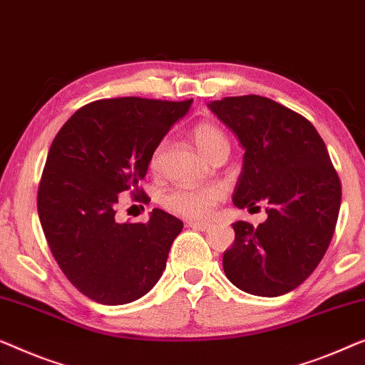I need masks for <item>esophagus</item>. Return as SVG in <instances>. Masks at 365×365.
I'll use <instances>...</instances> for the list:
<instances>
[{"instance_id":"1","label":"esophagus","mask_w":365,"mask_h":365,"mask_svg":"<svg viewBox=\"0 0 365 365\" xmlns=\"http://www.w3.org/2000/svg\"><path fill=\"white\" fill-rule=\"evenodd\" d=\"M187 225L189 227H192V229H197V230H209L210 229V227H212V225H210L209 224V222H195V220H189L187 222Z\"/></svg>"}]
</instances>
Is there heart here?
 I'll use <instances>...</instances> for the list:
<instances>
[{
	"instance_id": "b5f03b06",
	"label": "heart",
	"mask_w": 365,
	"mask_h": 365,
	"mask_svg": "<svg viewBox=\"0 0 365 365\" xmlns=\"http://www.w3.org/2000/svg\"><path fill=\"white\" fill-rule=\"evenodd\" d=\"M192 140L200 153L210 161L222 148H229V140L224 131L214 123H199L192 130ZM163 143L153 151L150 166L158 171L161 166ZM224 199V187L219 184L209 186H184L176 187L165 197V205L170 212L184 219H205L212 209Z\"/></svg>"
}]
</instances>
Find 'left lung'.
<instances>
[{"instance_id": "8db88e82", "label": "left lung", "mask_w": 365, "mask_h": 365, "mask_svg": "<svg viewBox=\"0 0 365 365\" xmlns=\"http://www.w3.org/2000/svg\"><path fill=\"white\" fill-rule=\"evenodd\" d=\"M209 108L244 148V168L232 200L267 205L258 227L232 224L224 252L225 277L242 292L279 297L319 265L334 234L341 181L318 131L299 113L260 95L214 100Z\"/></svg>"}]
</instances>
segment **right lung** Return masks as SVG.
Segmentation results:
<instances>
[{"mask_svg": "<svg viewBox=\"0 0 365 365\" xmlns=\"http://www.w3.org/2000/svg\"><path fill=\"white\" fill-rule=\"evenodd\" d=\"M192 100H97L78 108L52 141L38 212L57 265L78 292L102 304L146 294L166 268L182 222L153 209L146 224L115 220L120 192L145 200L138 182L153 151Z\"/></svg>", "mask_w": 365, "mask_h": 365, "instance_id": "obj_1", "label": "right lung"}]
</instances>
